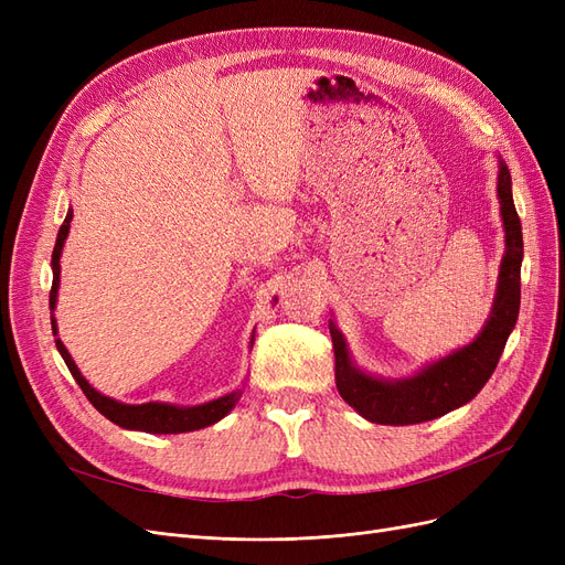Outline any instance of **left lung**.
I'll list each match as a JSON object with an SVG mask.
<instances>
[{"label":"left lung","instance_id":"obj_1","mask_svg":"<svg viewBox=\"0 0 565 565\" xmlns=\"http://www.w3.org/2000/svg\"><path fill=\"white\" fill-rule=\"evenodd\" d=\"M498 198L507 247L490 318L471 344L426 365L422 372L407 380H380L353 365L344 334L330 320V334L334 344V380L339 396L358 415H363L374 424L388 426L429 422L469 403L492 377L507 339L519 318L523 262L521 218L514 207V198H511L509 169L502 160L498 174Z\"/></svg>","mask_w":565,"mask_h":565}]
</instances>
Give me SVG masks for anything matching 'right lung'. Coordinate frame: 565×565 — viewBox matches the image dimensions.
Masks as SVG:
<instances>
[{
    "instance_id": "right-lung-1",
    "label": "right lung",
    "mask_w": 565,
    "mask_h": 565,
    "mask_svg": "<svg viewBox=\"0 0 565 565\" xmlns=\"http://www.w3.org/2000/svg\"><path fill=\"white\" fill-rule=\"evenodd\" d=\"M71 221H73V210L65 214V221H63V226H61L58 237H56L54 254H51V270H54V282H51V292H49V309L51 311L56 309L58 282H61V252H63V245H65L67 231H71ZM51 330H54V334H56V349L63 355V361H65L67 370H71L75 382L84 391V396L89 398V403L98 409L100 415H104L106 419H110L113 424L122 426V429L146 431V434H185V431H198V429H204V426L216 424L218 419H224L231 413V409L235 407V403L241 401V396H243V388H235V391L226 393V396L214 398V401L202 403V405H193V407L169 405V403H158V401L141 403V405L119 403L115 398L104 396V393H98L87 380L82 377V372L75 365L73 355L67 353V349L63 347V341L58 339V332H56L58 328H56L54 316H51Z\"/></svg>"
}]
</instances>
